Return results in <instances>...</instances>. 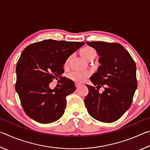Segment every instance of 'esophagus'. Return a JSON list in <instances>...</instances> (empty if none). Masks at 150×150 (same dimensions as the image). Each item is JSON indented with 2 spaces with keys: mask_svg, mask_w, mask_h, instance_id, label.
<instances>
[{
  "mask_svg": "<svg viewBox=\"0 0 150 150\" xmlns=\"http://www.w3.org/2000/svg\"><path fill=\"white\" fill-rule=\"evenodd\" d=\"M79 86H80V84H79V83H75V87L77 88L79 87Z\"/></svg>",
  "mask_w": 150,
  "mask_h": 150,
  "instance_id": "esophagus-1",
  "label": "esophagus"
}]
</instances>
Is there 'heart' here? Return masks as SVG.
Here are the masks:
<instances>
[{
    "label": "heart",
    "mask_w": 150,
    "mask_h": 150,
    "mask_svg": "<svg viewBox=\"0 0 150 150\" xmlns=\"http://www.w3.org/2000/svg\"><path fill=\"white\" fill-rule=\"evenodd\" d=\"M80 55L83 59L88 61L95 54V52L93 48L90 47H85L82 48L80 50ZM89 76V73L87 71L85 72H77V71H73L71 72L68 75L71 80L75 81L76 83H81L85 81V79H87Z\"/></svg>",
    "instance_id": "heart-1"
}]
</instances>
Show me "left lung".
<instances>
[{
  "instance_id": "left-lung-1",
  "label": "left lung",
  "mask_w": 150,
  "mask_h": 150,
  "mask_svg": "<svg viewBox=\"0 0 150 150\" xmlns=\"http://www.w3.org/2000/svg\"><path fill=\"white\" fill-rule=\"evenodd\" d=\"M99 56L97 71L90 77L96 88L105 87L102 93L87 85L85 106L96 120L110 123L118 120L128 110L137 88L136 66L122 45L116 43L87 42Z\"/></svg>"
}]
</instances>
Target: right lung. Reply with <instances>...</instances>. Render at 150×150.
<instances>
[{
	"mask_svg": "<svg viewBox=\"0 0 150 150\" xmlns=\"http://www.w3.org/2000/svg\"><path fill=\"white\" fill-rule=\"evenodd\" d=\"M83 42L45 40L29 45L18 61L15 89L22 107L30 118L42 124L52 123L62 117L66 96L75 91V83L62 76L63 65ZM61 78L62 87L52 90L49 83Z\"/></svg>",
	"mask_w": 150,
	"mask_h": 150,
	"instance_id": "1",
	"label": "right lung"
}]
</instances>
